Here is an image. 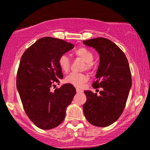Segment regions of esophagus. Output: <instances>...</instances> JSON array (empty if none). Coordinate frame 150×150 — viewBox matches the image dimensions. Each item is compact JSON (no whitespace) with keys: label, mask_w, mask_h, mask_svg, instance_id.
<instances>
[{"label":"esophagus","mask_w":150,"mask_h":150,"mask_svg":"<svg viewBox=\"0 0 150 150\" xmlns=\"http://www.w3.org/2000/svg\"><path fill=\"white\" fill-rule=\"evenodd\" d=\"M76 91H77V93H82V91H81V90H80L79 88H76Z\"/></svg>","instance_id":"esophagus-1"}]
</instances>
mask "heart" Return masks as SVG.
<instances>
[{
	"label": "heart",
	"instance_id": "heart-1",
	"mask_svg": "<svg viewBox=\"0 0 150 150\" xmlns=\"http://www.w3.org/2000/svg\"><path fill=\"white\" fill-rule=\"evenodd\" d=\"M75 54L85 62L83 69H91L93 67L94 55L89 49L81 47L75 51ZM58 66L63 73H67L70 69V59L67 55H62L58 58ZM87 75L81 73H71L65 78V81L76 87H81L83 83L88 81Z\"/></svg>",
	"mask_w": 150,
	"mask_h": 150
}]
</instances>
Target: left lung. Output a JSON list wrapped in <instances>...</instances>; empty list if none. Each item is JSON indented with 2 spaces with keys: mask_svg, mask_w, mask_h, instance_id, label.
Wrapping results in <instances>:
<instances>
[{
  "mask_svg": "<svg viewBox=\"0 0 150 150\" xmlns=\"http://www.w3.org/2000/svg\"><path fill=\"white\" fill-rule=\"evenodd\" d=\"M83 42L98 52L100 62L93 87L103 88L99 95L84 91L83 114L92 125L107 127L119 118L125 108L132 87L129 63L120 48L108 39L97 38Z\"/></svg>",
  "mask_w": 150,
  "mask_h": 150,
  "instance_id": "obj_1",
  "label": "left lung"
}]
</instances>
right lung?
<instances>
[{"label": "right lung", "instance_id": "1", "mask_svg": "<svg viewBox=\"0 0 150 150\" xmlns=\"http://www.w3.org/2000/svg\"><path fill=\"white\" fill-rule=\"evenodd\" d=\"M73 47V44L63 40L45 37L22 55L16 87L26 114L39 128L50 129L58 126L76 94L75 87L70 83L51 91L54 83L63 78L58 58Z\"/></svg>", "mask_w": 150, "mask_h": 150}]
</instances>
